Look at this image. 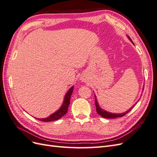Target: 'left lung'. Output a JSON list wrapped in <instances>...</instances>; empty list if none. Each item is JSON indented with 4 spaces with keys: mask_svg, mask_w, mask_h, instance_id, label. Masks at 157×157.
Wrapping results in <instances>:
<instances>
[{
    "mask_svg": "<svg viewBox=\"0 0 157 157\" xmlns=\"http://www.w3.org/2000/svg\"><path fill=\"white\" fill-rule=\"evenodd\" d=\"M128 38H129V39L130 40V41H131L132 42H133L132 40H131V39H130V38L129 36H128ZM136 103H136L134 104V105H133L131 108H130L129 109H128V110L127 111H126V112H124V113H118V114H117V113H110V112H107V111H105V110H104V109H102L100 107H99V105H98V101H97L96 96V95H95V105H96V111H97V113L99 114V115L101 116V117H103V118H118V117H123V116H124L125 115H126L127 113H129V112L131 111V109L135 106V105H136Z\"/></svg>",
    "mask_w": 157,
    "mask_h": 157,
    "instance_id": "8db88e82",
    "label": "left lung"
}]
</instances>
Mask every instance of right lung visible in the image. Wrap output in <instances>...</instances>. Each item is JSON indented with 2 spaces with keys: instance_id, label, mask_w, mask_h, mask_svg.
Instances as JSON below:
<instances>
[{
  "instance_id": "obj_1",
  "label": "right lung",
  "mask_w": 157,
  "mask_h": 157,
  "mask_svg": "<svg viewBox=\"0 0 157 157\" xmlns=\"http://www.w3.org/2000/svg\"><path fill=\"white\" fill-rule=\"evenodd\" d=\"M73 89L74 88L73 86H72L68 90L67 94H65V96L64 97L63 103L62 104V105H61V107L59 109V110H58L56 112L52 114V115H51L48 117H46L45 118H36V119L42 122H50V121H57L59 119V118H61L62 117H63L67 112L68 107L70 103V98L71 96V94L73 93Z\"/></svg>"
}]
</instances>
